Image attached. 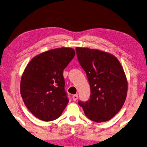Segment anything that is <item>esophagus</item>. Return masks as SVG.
<instances>
[{
    "label": "esophagus",
    "mask_w": 147,
    "mask_h": 147,
    "mask_svg": "<svg viewBox=\"0 0 147 147\" xmlns=\"http://www.w3.org/2000/svg\"><path fill=\"white\" fill-rule=\"evenodd\" d=\"M72 98H73V100L74 101H76L78 99V94H75L72 96Z\"/></svg>",
    "instance_id": "34e87169"
}]
</instances>
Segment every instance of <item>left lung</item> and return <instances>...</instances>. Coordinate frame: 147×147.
I'll list each match as a JSON object with an SVG mask.
<instances>
[{
    "label": "left lung",
    "mask_w": 147,
    "mask_h": 147,
    "mask_svg": "<svg viewBox=\"0 0 147 147\" xmlns=\"http://www.w3.org/2000/svg\"><path fill=\"white\" fill-rule=\"evenodd\" d=\"M79 64L90 86V99L79 101L86 117L96 122L115 116L126 100L128 82L120 62L113 55L97 49L76 47Z\"/></svg>",
    "instance_id": "left-lung-1"
}]
</instances>
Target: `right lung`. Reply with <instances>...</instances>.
Wrapping results in <instances>:
<instances>
[{
	"label": "right lung",
	"instance_id": "obj_1",
	"mask_svg": "<svg viewBox=\"0 0 147 147\" xmlns=\"http://www.w3.org/2000/svg\"><path fill=\"white\" fill-rule=\"evenodd\" d=\"M69 47L49 50L37 55L26 66L20 91L26 107L43 121L61 116L69 102L64 90L63 71L75 56Z\"/></svg>",
	"mask_w": 147,
	"mask_h": 147
}]
</instances>
